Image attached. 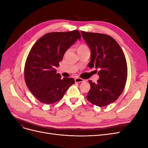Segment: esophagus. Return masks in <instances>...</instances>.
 Here are the masks:
<instances>
[{
  "mask_svg": "<svg viewBox=\"0 0 148 148\" xmlns=\"http://www.w3.org/2000/svg\"><path fill=\"white\" fill-rule=\"evenodd\" d=\"M75 81L76 83H82V82H83L84 81V80L83 79L81 78L77 77V78H76L75 79Z\"/></svg>",
  "mask_w": 148,
  "mask_h": 148,
  "instance_id": "1",
  "label": "esophagus"
}]
</instances>
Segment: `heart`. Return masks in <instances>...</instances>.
Listing matches in <instances>:
<instances>
[{"instance_id": "obj_1", "label": "heart", "mask_w": 148, "mask_h": 148, "mask_svg": "<svg viewBox=\"0 0 148 148\" xmlns=\"http://www.w3.org/2000/svg\"><path fill=\"white\" fill-rule=\"evenodd\" d=\"M88 47L85 44H81L78 46L77 51L82 50V49H88Z\"/></svg>"}]
</instances>
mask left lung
<instances>
[{
  "mask_svg": "<svg viewBox=\"0 0 148 148\" xmlns=\"http://www.w3.org/2000/svg\"><path fill=\"white\" fill-rule=\"evenodd\" d=\"M81 33L91 49L88 66L95 67L99 76L96 83L89 80L91 88L86 98L96 106H106L117 100L123 91L128 74L126 59L119 44L110 36Z\"/></svg>",
  "mask_w": 148,
  "mask_h": 148,
  "instance_id": "left-lung-1",
  "label": "left lung"
}]
</instances>
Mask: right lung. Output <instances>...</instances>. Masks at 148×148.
Returning a JSON list of instances; mask_svg holds the SVG:
<instances>
[{
    "mask_svg": "<svg viewBox=\"0 0 148 148\" xmlns=\"http://www.w3.org/2000/svg\"><path fill=\"white\" fill-rule=\"evenodd\" d=\"M80 38L78 30L49 33L31 47L25 65V80L29 90L41 102H57L75 83L72 78H61L54 66L59 65L67 49Z\"/></svg>",
    "mask_w": 148,
    "mask_h": 148,
    "instance_id": "add662e5",
    "label": "right lung"
}]
</instances>
